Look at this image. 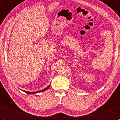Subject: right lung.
<instances>
[{"instance_id":"1","label":"right lung","mask_w":120,"mask_h":120,"mask_svg":"<svg viewBox=\"0 0 120 120\" xmlns=\"http://www.w3.org/2000/svg\"><path fill=\"white\" fill-rule=\"evenodd\" d=\"M50 87V85L49 86H48L47 88H45L44 89H43V90H42L41 91H37V92H28V91H24V90H22V91L25 92V93H28V94H35V93H39V92H43V91H46V90H47V89L49 88Z\"/></svg>"}]
</instances>
